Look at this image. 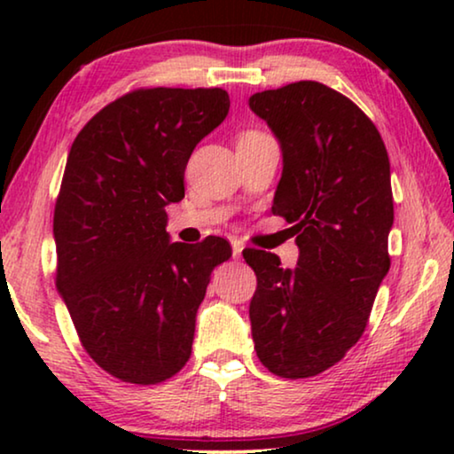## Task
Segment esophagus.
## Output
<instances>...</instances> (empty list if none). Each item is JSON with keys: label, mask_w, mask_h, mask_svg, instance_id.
<instances>
[{"label": "esophagus", "mask_w": 454, "mask_h": 454, "mask_svg": "<svg viewBox=\"0 0 454 454\" xmlns=\"http://www.w3.org/2000/svg\"><path fill=\"white\" fill-rule=\"evenodd\" d=\"M231 247H233V256L238 258L239 254H241V250H244V241H239V239H233V241H231Z\"/></svg>", "instance_id": "34e87169"}]
</instances>
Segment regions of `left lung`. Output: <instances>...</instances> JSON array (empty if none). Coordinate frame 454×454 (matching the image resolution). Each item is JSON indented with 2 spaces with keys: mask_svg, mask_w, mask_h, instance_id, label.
Listing matches in <instances>:
<instances>
[{
  "mask_svg": "<svg viewBox=\"0 0 454 454\" xmlns=\"http://www.w3.org/2000/svg\"><path fill=\"white\" fill-rule=\"evenodd\" d=\"M250 109L281 142L272 213L294 223L300 260L244 252L256 272L254 349L281 378H309L345 357L368 325L390 269V163L382 136L351 98L314 80L262 90Z\"/></svg>",
  "mask_w": 454,
  "mask_h": 454,
  "instance_id": "left-lung-1",
  "label": "left lung"
}]
</instances>
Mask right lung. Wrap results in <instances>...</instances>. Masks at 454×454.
I'll list each match as a JSON object with an SVG mask.
<instances>
[{"label":"right lung","instance_id":"obj_1","mask_svg":"<svg viewBox=\"0 0 454 454\" xmlns=\"http://www.w3.org/2000/svg\"><path fill=\"white\" fill-rule=\"evenodd\" d=\"M227 114L223 89H138L98 111L67 154L55 285L84 351L121 382L184 368L210 272L231 258L227 239L171 244L165 231L192 151Z\"/></svg>","mask_w":454,"mask_h":454}]
</instances>
